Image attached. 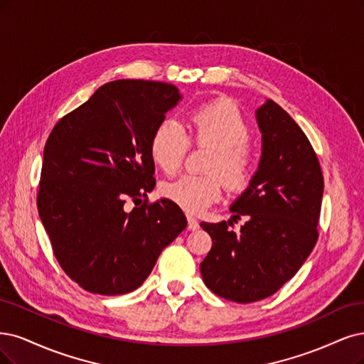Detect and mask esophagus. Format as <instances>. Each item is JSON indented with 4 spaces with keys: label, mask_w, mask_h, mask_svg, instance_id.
I'll list each match as a JSON object with an SVG mask.
<instances>
[{
    "label": "esophagus",
    "mask_w": 364,
    "mask_h": 364,
    "mask_svg": "<svg viewBox=\"0 0 364 364\" xmlns=\"http://www.w3.org/2000/svg\"><path fill=\"white\" fill-rule=\"evenodd\" d=\"M188 229H190V230H197L198 229V221L191 215H188Z\"/></svg>",
    "instance_id": "obj_1"
}]
</instances>
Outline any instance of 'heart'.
<instances>
[{
    "instance_id": "obj_1",
    "label": "heart",
    "mask_w": 364,
    "mask_h": 364,
    "mask_svg": "<svg viewBox=\"0 0 364 364\" xmlns=\"http://www.w3.org/2000/svg\"><path fill=\"white\" fill-rule=\"evenodd\" d=\"M252 128L237 107L218 99L200 105L191 112V132L186 135L182 124L173 119L158 123L150 136L149 152L155 166L166 174L178 173L191 143L208 147L205 174L186 176L166 182L161 193L188 214H200L217 203L224 183L232 193H241L253 178V154L248 146Z\"/></svg>"
}]
</instances>
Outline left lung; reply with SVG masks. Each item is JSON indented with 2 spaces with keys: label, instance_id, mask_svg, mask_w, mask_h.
Returning a JSON list of instances; mask_svg holds the SVG:
<instances>
[{
  "label": "left lung",
  "instance_id": "8db88e82",
  "mask_svg": "<svg viewBox=\"0 0 364 364\" xmlns=\"http://www.w3.org/2000/svg\"><path fill=\"white\" fill-rule=\"evenodd\" d=\"M262 158L250 186L232 205L233 221L200 223L212 248L200 263L205 284L221 298L255 303L289 282L318 242L323 176L303 129L271 99L257 112Z\"/></svg>",
  "mask_w": 364,
  "mask_h": 364
}]
</instances>
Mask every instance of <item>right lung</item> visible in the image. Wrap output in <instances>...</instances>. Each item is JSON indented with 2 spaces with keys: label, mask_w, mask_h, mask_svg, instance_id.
I'll use <instances>...</instances> for the list:
<instances>
[{
  "label": "right lung",
  "mask_w": 364,
  "mask_h": 364,
  "mask_svg": "<svg viewBox=\"0 0 364 364\" xmlns=\"http://www.w3.org/2000/svg\"><path fill=\"white\" fill-rule=\"evenodd\" d=\"M179 99L168 82L111 81L48 136L37 209L61 269L87 292L135 291L186 228L176 203L147 198L150 136Z\"/></svg>",
  "instance_id": "right-lung-1"
}]
</instances>
